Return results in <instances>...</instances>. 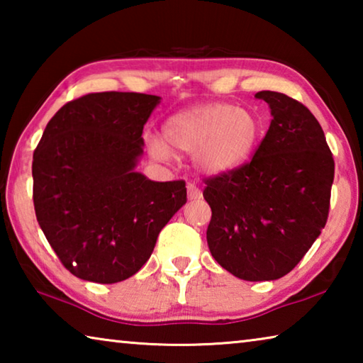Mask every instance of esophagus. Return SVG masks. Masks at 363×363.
Segmentation results:
<instances>
[{
  "mask_svg": "<svg viewBox=\"0 0 363 363\" xmlns=\"http://www.w3.org/2000/svg\"><path fill=\"white\" fill-rule=\"evenodd\" d=\"M201 196H203L201 190L196 186H194V184H189V186H187V199L189 200H199V199H201Z\"/></svg>",
  "mask_w": 363,
  "mask_h": 363,
  "instance_id": "obj_1",
  "label": "esophagus"
}]
</instances>
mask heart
Wrapping results in <instances>:
<instances>
[{
	"instance_id": "b5f03b06",
	"label": "heart",
	"mask_w": 363,
	"mask_h": 363,
	"mask_svg": "<svg viewBox=\"0 0 363 363\" xmlns=\"http://www.w3.org/2000/svg\"><path fill=\"white\" fill-rule=\"evenodd\" d=\"M163 140L149 139L150 155L167 163L174 150L194 152L200 173L223 176L242 168L253 155L262 136L257 115L233 104L214 102L195 106L164 121Z\"/></svg>"
}]
</instances>
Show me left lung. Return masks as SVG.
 Instances as JSON below:
<instances>
[{"instance_id":"left-lung-1","label":"left lung","mask_w":363,"mask_h":363,"mask_svg":"<svg viewBox=\"0 0 363 363\" xmlns=\"http://www.w3.org/2000/svg\"><path fill=\"white\" fill-rule=\"evenodd\" d=\"M255 97L272 115L266 138L250 163L206 179L203 196L214 259L238 279L264 281L293 270L320 235L335 162L309 108L275 91Z\"/></svg>"}]
</instances>
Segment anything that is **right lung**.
<instances>
[{
  "label": "right lung",
  "mask_w": 363,
  "mask_h": 363,
  "mask_svg": "<svg viewBox=\"0 0 363 363\" xmlns=\"http://www.w3.org/2000/svg\"><path fill=\"white\" fill-rule=\"evenodd\" d=\"M160 101L116 91L86 94L49 120L35 149L36 219L78 279H130L149 261L160 230L186 205V182H157L136 171L144 125Z\"/></svg>",
  "instance_id": "add662e5"
}]
</instances>
